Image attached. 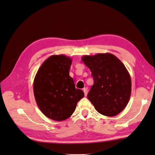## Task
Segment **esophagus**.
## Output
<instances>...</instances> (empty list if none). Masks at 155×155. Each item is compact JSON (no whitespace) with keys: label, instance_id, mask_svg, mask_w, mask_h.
<instances>
[{"label":"esophagus","instance_id":"obj_1","mask_svg":"<svg viewBox=\"0 0 155 155\" xmlns=\"http://www.w3.org/2000/svg\"><path fill=\"white\" fill-rule=\"evenodd\" d=\"M84 94H85V96H87V93H88V89L85 87L84 89Z\"/></svg>","mask_w":155,"mask_h":155}]
</instances>
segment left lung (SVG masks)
Here are the masks:
<instances>
[{
	"mask_svg": "<svg viewBox=\"0 0 155 155\" xmlns=\"http://www.w3.org/2000/svg\"><path fill=\"white\" fill-rule=\"evenodd\" d=\"M81 60L91 71L94 80L88 99L101 114H120L127 106L131 91L130 75L125 66L110 53L85 55Z\"/></svg>",
	"mask_w": 155,
	"mask_h": 155,
	"instance_id": "1",
	"label": "left lung"
}]
</instances>
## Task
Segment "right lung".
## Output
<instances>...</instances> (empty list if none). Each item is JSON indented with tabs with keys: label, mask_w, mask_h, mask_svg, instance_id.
<instances>
[{
	"label": "right lung",
	"mask_w": 155,
	"mask_h": 155,
	"mask_svg": "<svg viewBox=\"0 0 155 155\" xmlns=\"http://www.w3.org/2000/svg\"><path fill=\"white\" fill-rule=\"evenodd\" d=\"M71 59L64 54L52 55L41 66L33 81L37 106L47 118L63 121L74 112L78 102L84 97L69 75Z\"/></svg>",
	"instance_id": "obj_1"
}]
</instances>
